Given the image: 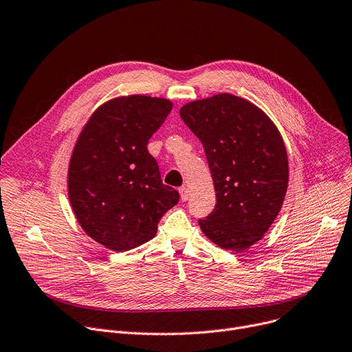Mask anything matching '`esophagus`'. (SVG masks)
Masks as SVG:
<instances>
[{
    "label": "esophagus",
    "instance_id": "34e87169",
    "mask_svg": "<svg viewBox=\"0 0 352 352\" xmlns=\"http://www.w3.org/2000/svg\"><path fill=\"white\" fill-rule=\"evenodd\" d=\"M179 192H180L182 201H187V200H188V188L184 187V186H182V187L179 188Z\"/></svg>",
    "mask_w": 352,
    "mask_h": 352
}]
</instances>
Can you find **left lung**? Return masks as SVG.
<instances>
[{
	"label": "left lung",
	"instance_id": "1",
	"mask_svg": "<svg viewBox=\"0 0 352 352\" xmlns=\"http://www.w3.org/2000/svg\"><path fill=\"white\" fill-rule=\"evenodd\" d=\"M180 117L201 141L215 206L201 231L214 244L244 251L272 226L287 190L289 164L275 124L252 102L217 94L188 102Z\"/></svg>",
	"mask_w": 352,
	"mask_h": 352
}]
</instances>
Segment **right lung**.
<instances>
[{
	"mask_svg": "<svg viewBox=\"0 0 352 352\" xmlns=\"http://www.w3.org/2000/svg\"><path fill=\"white\" fill-rule=\"evenodd\" d=\"M170 111L165 98L120 97L98 108L76 142L67 180L72 208L87 235L113 251L153 238L162 215L179 201L148 152Z\"/></svg>",
	"mask_w": 352,
	"mask_h": 352,
	"instance_id": "right-lung-1",
	"label": "right lung"
}]
</instances>
